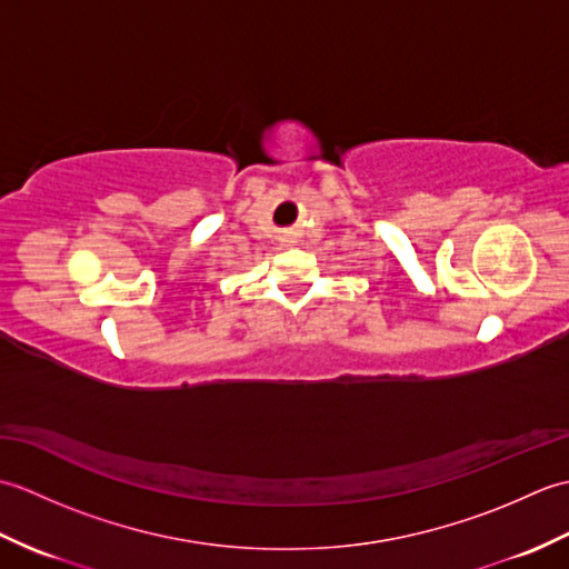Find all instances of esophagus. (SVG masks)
Masks as SVG:
<instances>
[{
	"mask_svg": "<svg viewBox=\"0 0 569 569\" xmlns=\"http://www.w3.org/2000/svg\"><path fill=\"white\" fill-rule=\"evenodd\" d=\"M286 241H293V237H288V239H286Z\"/></svg>",
	"mask_w": 569,
	"mask_h": 569,
	"instance_id": "1",
	"label": "esophagus"
}]
</instances>
